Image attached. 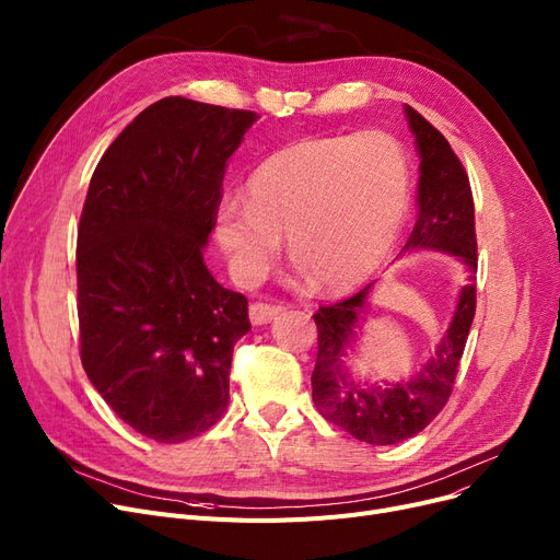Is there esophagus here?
<instances>
[{
	"mask_svg": "<svg viewBox=\"0 0 560 560\" xmlns=\"http://www.w3.org/2000/svg\"><path fill=\"white\" fill-rule=\"evenodd\" d=\"M285 308L279 304H268V302H254L249 306V319L252 325H268V322L277 319V315H281Z\"/></svg>",
	"mask_w": 560,
	"mask_h": 560,
	"instance_id": "esophagus-1",
	"label": "esophagus"
}]
</instances>
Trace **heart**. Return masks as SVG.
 Masks as SVG:
<instances>
[{
    "instance_id": "b5f03b06",
    "label": "heart",
    "mask_w": 560,
    "mask_h": 560,
    "mask_svg": "<svg viewBox=\"0 0 560 560\" xmlns=\"http://www.w3.org/2000/svg\"><path fill=\"white\" fill-rule=\"evenodd\" d=\"M410 199V165L388 133L304 138L265 159L247 201L224 199L215 235L241 281H258L288 254L322 292L372 277L393 252Z\"/></svg>"
}]
</instances>
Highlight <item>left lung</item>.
I'll use <instances>...</instances> for the list:
<instances>
[{"instance_id": "1", "label": "left lung", "mask_w": 560, "mask_h": 560, "mask_svg": "<svg viewBox=\"0 0 560 560\" xmlns=\"http://www.w3.org/2000/svg\"><path fill=\"white\" fill-rule=\"evenodd\" d=\"M404 110L420 154V211L401 252H447L460 258L472 277L460 290L450 329L435 347V354L418 376L399 384L361 388L342 370L345 347L354 338L359 315L374 283L349 300L319 306L313 315L317 325V361L311 376L313 401L329 422L368 445H397L420 433L445 408L477 311L475 199L467 172L443 133L416 108L406 104Z\"/></svg>"}]
</instances>
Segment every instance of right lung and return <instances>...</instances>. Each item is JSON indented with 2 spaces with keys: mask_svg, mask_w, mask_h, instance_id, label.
<instances>
[{
  "mask_svg": "<svg viewBox=\"0 0 560 560\" xmlns=\"http://www.w3.org/2000/svg\"><path fill=\"white\" fill-rule=\"evenodd\" d=\"M254 110L165 97L117 136L88 186L77 235L81 363L138 433L184 443L229 404L247 298L203 262L229 156Z\"/></svg>",
  "mask_w": 560,
  "mask_h": 560,
  "instance_id": "1",
  "label": "right lung"
}]
</instances>
